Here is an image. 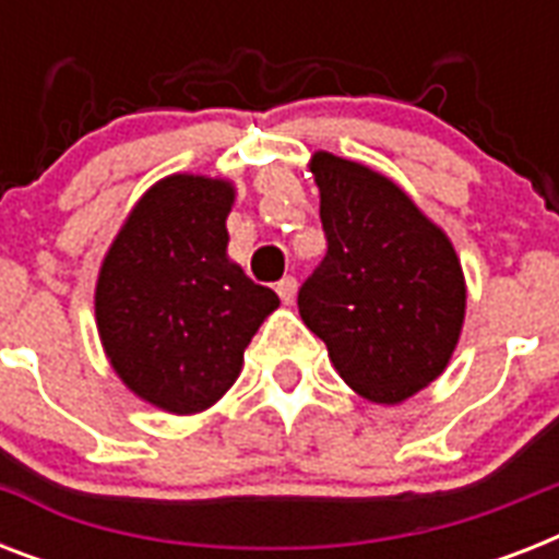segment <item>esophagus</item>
Instances as JSON below:
<instances>
[{
    "label": "esophagus",
    "instance_id": "34e87169",
    "mask_svg": "<svg viewBox=\"0 0 559 559\" xmlns=\"http://www.w3.org/2000/svg\"><path fill=\"white\" fill-rule=\"evenodd\" d=\"M296 278H281L278 284H275V293H278L284 305H293V301H296Z\"/></svg>",
    "mask_w": 559,
    "mask_h": 559
}]
</instances>
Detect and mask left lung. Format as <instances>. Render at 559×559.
<instances>
[{"label": "left lung", "mask_w": 559, "mask_h": 559, "mask_svg": "<svg viewBox=\"0 0 559 559\" xmlns=\"http://www.w3.org/2000/svg\"><path fill=\"white\" fill-rule=\"evenodd\" d=\"M328 254L298 313L359 397L397 406L450 366L467 313L455 246L397 182L328 151L310 156Z\"/></svg>", "instance_id": "8db88e82"}]
</instances>
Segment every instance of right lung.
<instances>
[{"label":"right lung","instance_id":"obj_1","mask_svg":"<svg viewBox=\"0 0 559 559\" xmlns=\"http://www.w3.org/2000/svg\"><path fill=\"white\" fill-rule=\"evenodd\" d=\"M231 205L235 182L170 174L142 193L100 261L95 324L104 354L135 397L170 415L214 406L281 305L228 258Z\"/></svg>","mask_w":559,"mask_h":559}]
</instances>
